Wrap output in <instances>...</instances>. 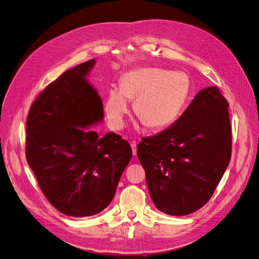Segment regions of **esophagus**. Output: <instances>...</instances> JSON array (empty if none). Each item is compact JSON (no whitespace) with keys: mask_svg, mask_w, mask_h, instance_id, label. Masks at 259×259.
Returning a JSON list of instances; mask_svg holds the SVG:
<instances>
[{"mask_svg":"<svg viewBox=\"0 0 259 259\" xmlns=\"http://www.w3.org/2000/svg\"><path fill=\"white\" fill-rule=\"evenodd\" d=\"M131 147H132V150H133V154L136 155V153H137V146H136V143H132V144H131Z\"/></svg>","mask_w":259,"mask_h":259,"instance_id":"1","label":"esophagus"}]
</instances>
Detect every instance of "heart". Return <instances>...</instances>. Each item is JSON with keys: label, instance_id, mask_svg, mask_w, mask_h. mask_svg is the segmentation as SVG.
Instances as JSON below:
<instances>
[{"label": "heart", "instance_id": "b5f03b06", "mask_svg": "<svg viewBox=\"0 0 259 259\" xmlns=\"http://www.w3.org/2000/svg\"><path fill=\"white\" fill-rule=\"evenodd\" d=\"M186 74L153 67L137 68L122 75L120 90L108 94L105 111L113 130H121L130 110L127 99H135L134 111L148 127L162 128L173 123L189 95Z\"/></svg>", "mask_w": 259, "mask_h": 259}]
</instances>
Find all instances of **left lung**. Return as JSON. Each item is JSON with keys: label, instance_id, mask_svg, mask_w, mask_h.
Instances as JSON below:
<instances>
[{"label": "left lung", "instance_id": "obj_1", "mask_svg": "<svg viewBox=\"0 0 259 259\" xmlns=\"http://www.w3.org/2000/svg\"><path fill=\"white\" fill-rule=\"evenodd\" d=\"M228 107L216 86L206 88L171 126L138 144L137 156L159 210L184 216L211 198L231 159Z\"/></svg>", "mask_w": 259, "mask_h": 259}]
</instances>
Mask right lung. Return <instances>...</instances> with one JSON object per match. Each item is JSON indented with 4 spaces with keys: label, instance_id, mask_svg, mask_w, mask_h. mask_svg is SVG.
<instances>
[{
    "label": "right lung",
    "instance_id": "obj_1",
    "mask_svg": "<svg viewBox=\"0 0 259 259\" xmlns=\"http://www.w3.org/2000/svg\"><path fill=\"white\" fill-rule=\"evenodd\" d=\"M94 64L83 62L46 86L27 119L29 166L51 204L72 217L110 204L133 154L120 135L99 137L88 128L104 119L103 101L86 80Z\"/></svg>",
    "mask_w": 259,
    "mask_h": 259
}]
</instances>
